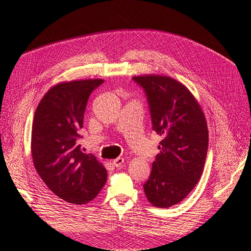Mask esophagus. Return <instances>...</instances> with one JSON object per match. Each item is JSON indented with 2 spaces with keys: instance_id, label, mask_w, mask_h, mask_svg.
Returning <instances> with one entry per match:
<instances>
[{
  "instance_id": "esophagus-1",
  "label": "esophagus",
  "mask_w": 251,
  "mask_h": 251,
  "mask_svg": "<svg viewBox=\"0 0 251 251\" xmlns=\"http://www.w3.org/2000/svg\"><path fill=\"white\" fill-rule=\"evenodd\" d=\"M124 162H125V159L121 158V157H118V158L114 159V160H113V164H114V166H116V168H119V166L123 165Z\"/></svg>"
}]
</instances>
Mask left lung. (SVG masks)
Segmentation results:
<instances>
[{"mask_svg":"<svg viewBox=\"0 0 251 251\" xmlns=\"http://www.w3.org/2000/svg\"><path fill=\"white\" fill-rule=\"evenodd\" d=\"M133 80L146 92L153 130L163 138L144 194L154 206L171 207L200 180L208 149L206 120L191 91L176 79L141 75Z\"/></svg>","mask_w":251,"mask_h":251,"instance_id":"left-lung-1","label":"left lung"}]
</instances>
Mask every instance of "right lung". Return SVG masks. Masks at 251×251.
<instances>
[{"instance_id":"obj_1","label":"right lung","mask_w":251,"mask_h":251,"mask_svg":"<svg viewBox=\"0 0 251 251\" xmlns=\"http://www.w3.org/2000/svg\"><path fill=\"white\" fill-rule=\"evenodd\" d=\"M103 79H79L53 86L35 110L31 154L33 164L50 191L68 203L93 200L107 182V170L79 139L90 94Z\"/></svg>"}]
</instances>
